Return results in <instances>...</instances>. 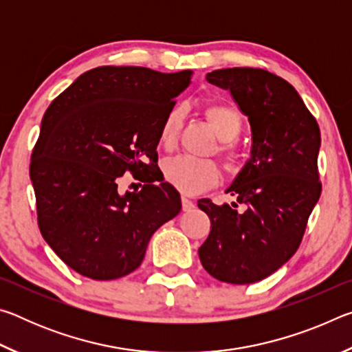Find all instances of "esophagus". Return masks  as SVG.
Masks as SVG:
<instances>
[{
    "mask_svg": "<svg viewBox=\"0 0 352 352\" xmlns=\"http://www.w3.org/2000/svg\"><path fill=\"white\" fill-rule=\"evenodd\" d=\"M194 206H195V204L190 199H188V197H182V208H183V211H190V210H194Z\"/></svg>",
    "mask_w": 352,
    "mask_h": 352,
    "instance_id": "obj_1",
    "label": "esophagus"
}]
</instances>
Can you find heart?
Segmentation results:
<instances>
[{
  "instance_id": "heart-1",
  "label": "heart",
  "mask_w": 352,
  "mask_h": 352,
  "mask_svg": "<svg viewBox=\"0 0 352 352\" xmlns=\"http://www.w3.org/2000/svg\"><path fill=\"white\" fill-rule=\"evenodd\" d=\"M184 111L180 105L172 107L164 116L160 129V142L164 147L174 146L180 132ZM206 118L216 135L222 141H233L242 130V116L234 107L216 104L206 109ZM225 157L231 169L241 163V155L233 147L225 146ZM164 175L170 184L184 194H199L216 186L220 180V170L211 160H200L189 155H178L164 163Z\"/></svg>"
}]
</instances>
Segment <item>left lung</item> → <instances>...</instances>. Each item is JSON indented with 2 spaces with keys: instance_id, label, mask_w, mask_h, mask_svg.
<instances>
[{
  "instance_id": "8db88e82",
  "label": "left lung",
  "mask_w": 352,
  "mask_h": 352,
  "mask_svg": "<svg viewBox=\"0 0 352 352\" xmlns=\"http://www.w3.org/2000/svg\"><path fill=\"white\" fill-rule=\"evenodd\" d=\"M206 80L228 90L252 127V157L225 192L236 204L199 200L211 231L199 248L219 281L252 284L284 265L300 247L321 194L320 127L287 80L259 68H225Z\"/></svg>"
}]
</instances>
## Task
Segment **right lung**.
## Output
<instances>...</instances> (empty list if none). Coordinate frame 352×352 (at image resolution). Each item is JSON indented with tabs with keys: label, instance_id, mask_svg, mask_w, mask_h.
<instances>
[{
	"label": "right lung",
	"instance_id": "add662e5",
	"mask_svg": "<svg viewBox=\"0 0 352 352\" xmlns=\"http://www.w3.org/2000/svg\"><path fill=\"white\" fill-rule=\"evenodd\" d=\"M192 71L142 67L87 71L52 100L31 157L38 228L82 276L109 281L138 269L160 226L182 210L157 162L160 129ZM132 171L140 193L119 195Z\"/></svg>",
	"mask_w": 352,
	"mask_h": 352
}]
</instances>
